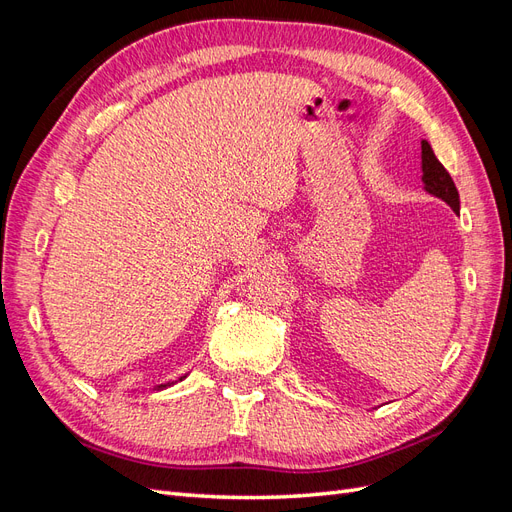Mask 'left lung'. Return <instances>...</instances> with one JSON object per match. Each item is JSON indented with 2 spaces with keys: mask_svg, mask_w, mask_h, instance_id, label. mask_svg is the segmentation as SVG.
Here are the masks:
<instances>
[{
  "mask_svg": "<svg viewBox=\"0 0 512 512\" xmlns=\"http://www.w3.org/2000/svg\"><path fill=\"white\" fill-rule=\"evenodd\" d=\"M421 158H423L425 190L433 196L442 198L448 207L457 211L459 209V192L455 188L451 175L446 173V168L440 164V160L436 158V153H433V149L427 141L421 143Z\"/></svg>",
  "mask_w": 512,
  "mask_h": 512,
  "instance_id": "8db88e82",
  "label": "left lung"
}]
</instances>
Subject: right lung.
<instances>
[{
    "mask_svg": "<svg viewBox=\"0 0 512 512\" xmlns=\"http://www.w3.org/2000/svg\"><path fill=\"white\" fill-rule=\"evenodd\" d=\"M183 378H185V376H183ZM183 378H179V380H183ZM166 386H170V382H166V384H160V386H158V391H160V389H166Z\"/></svg>",
    "mask_w": 512,
    "mask_h": 512,
    "instance_id": "add662e5",
    "label": "right lung"
}]
</instances>
